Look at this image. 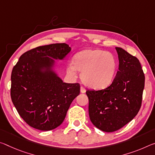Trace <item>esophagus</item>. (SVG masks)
Wrapping results in <instances>:
<instances>
[{"mask_svg": "<svg viewBox=\"0 0 155 155\" xmlns=\"http://www.w3.org/2000/svg\"><path fill=\"white\" fill-rule=\"evenodd\" d=\"M85 89L83 86H81V93H85Z\"/></svg>", "mask_w": 155, "mask_h": 155, "instance_id": "1", "label": "esophagus"}]
</instances>
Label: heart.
<instances>
[{"instance_id":"heart-1","label":"heart","mask_w":155,"mask_h":155,"mask_svg":"<svg viewBox=\"0 0 155 155\" xmlns=\"http://www.w3.org/2000/svg\"><path fill=\"white\" fill-rule=\"evenodd\" d=\"M116 69V59L112 54L101 50H85L74 56L73 64L68 66V72L74 76L77 70L80 71L84 84L101 89L111 83Z\"/></svg>"}]
</instances>
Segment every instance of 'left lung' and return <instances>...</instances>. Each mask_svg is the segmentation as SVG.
Returning <instances> with one entry per match:
<instances>
[{"instance_id": "left-lung-1", "label": "left lung", "mask_w": 155, "mask_h": 155, "mask_svg": "<svg viewBox=\"0 0 155 155\" xmlns=\"http://www.w3.org/2000/svg\"><path fill=\"white\" fill-rule=\"evenodd\" d=\"M119 71L111 85L104 90H87L89 116L101 130L117 131L134 119L141 105L145 75L138 58L115 48Z\"/></svg>"}]
</instances>
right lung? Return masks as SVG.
I'll return each mask as SVG.
<instances>
[{
	"instance_id": "add662e5",
	"label": "right lung",
	"mask_w": 155,
	"mask_h": 155,
	"mask_svg": "<svg viewBox=\"0 0 155 155\" xmlns=\"http://www.w3.org/2000/svg\"><path fill=\"white\" fill-rule=\"evenodd\" d=\"M71 51L66 43L39 46L25 52L11 75V98L29 126L51 130L64 121L73 100L80 94L78 83H66L54 70L55 60Z\"/></svg>"
}]
</instances>
